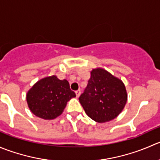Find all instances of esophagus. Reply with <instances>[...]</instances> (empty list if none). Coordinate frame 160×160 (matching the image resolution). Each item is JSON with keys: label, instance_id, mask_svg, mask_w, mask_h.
<instances>
[{"label": "esophagus", "instance_id": "obj_1", "mask_svg": "<svg viewBox=\"0 0 160 160\" xmlns=\"http://www.w3.org/2000/svg\"><path fill=\"white\" fill-rule=\"evenodd\" d=\"M75 93H76V96H77V97H78V96H79L80 94H81V90L80 89L76 90V91H75Z\"/></svg>", "mask_w": 160, "mask_h": 160}]
</instances>
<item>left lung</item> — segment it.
Segmentation results:
<instances>
[{
    "label": "left lung",
    "instance_id": "1",
    "mask_svg": "<svg viewBox=\"0 0 160 160\" xmlns=\"http://www.w3.org/2000/svg\"><path fill=\"white\" fill-rule=\"evenodd\" d=\"M127 98L125 86L121 80L104 69L97 68L91 72V78L78 99L91 119L104 123L121 113Z\"/></svg>",
    "mask_w": 160,
    "mask_h": 160
}]
</instances>
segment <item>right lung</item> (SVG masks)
Instances as JSON below:
<instances>
[{"label": "right lung", "mask_w": 160, "mask_h": 160, "mask_svg": "<svg viewBox=\"0 0 160 160\" xmlns=\"http://www.w3.org/2000/svg\"><path fill=\"white\" fill-rule=\"evenodd\" d=\"M75 96L67 80H60L53 75L38 81L28 92L26 99L33 114L52 120L60 116L67 102Z\"/></svg>", "instance_id": "right-lung-1"}]
</instances>
